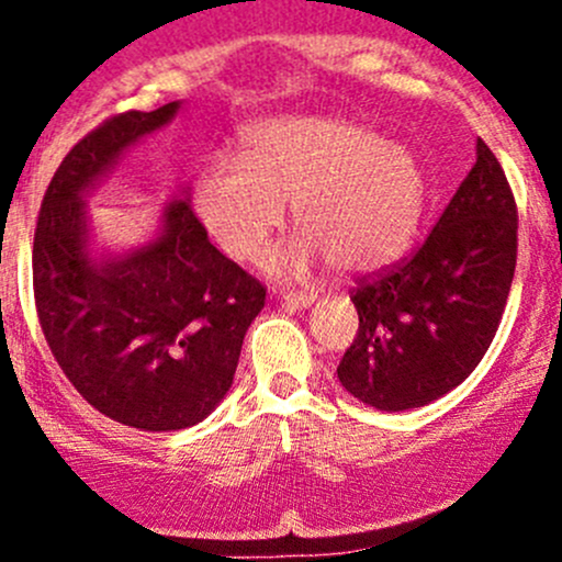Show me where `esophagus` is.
<instances>
[{"label": "esophagus", "instance_id": "obj_1", "mask_svg": "<svg viewBox=\"0 0 562 562\" xmlns=\"http://www.w3.org/2000/svg\"><path fill=\"white\" fill-rule=\"evenodd\" d=\"M282 299H285V304H291V307H299V310H307L313 307L317 293H282Z\"/></svg>", "mask_w": 562, "mask_h": 562}]
</instances>
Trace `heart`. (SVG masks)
Here are the masks:
<instances>
[{
	"instance_id": "b5f03b06",
	"label": "heart",
	"mask_w": 562,
	"mask_h": 562,
	"mask_svg": "<svg viewBox=\"0 0 562 562\" xmlns=\"http://www.w3.org/2000/svg\"><path fill=\"white\" fill-rule=\"evenodd\" d=\"M293 206L296 241L266 258L271 271L331 260L364 274L405 252L427 203V179L407 146L339 116L255 122L239 162L209 157L195 173L192 209L209 239L234 260L263 252Z\"/></svg>"
}]
</instances>
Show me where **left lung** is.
<instances>
[{
  "label": "left lung",
  "mask_w": 562,
  "mask_h": 562,
  "mask_svg": "<svg viewBox=\"0 0 562 562\" xmlns=\"http://www.w3.org/2000/svg\"><path fill=\"white\" fill-rule=\"evenodd\" d=\"M517 266V203L501 162H475L411 260L353 291L359 334L337 378L375 411L424 407L479 367L501 326Z\"/></svg>",
  "instance_id": "obj_1"
}]
</instances>
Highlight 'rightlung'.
Instances as JSON below:
<instances>
[{"mask_svg": "<svg viewBox=\"0 0 562 562\" xmlns=\"http://www.w3.org/2000/svg\"><path fill=\"white\" fill-rule=\"evenodd\" d=\"M179 108L119 113L78 140L45 190L32 252L37 317L61 372L103 416L144 432L195 427L225 400L266 302L263 285L209 241L190 187L146 241L94 245L87 198Z\"/></svg>", "mask_w": 562, "mask_h": 562, "instance_id": "add662e5", "label": "right lung"}]
</instances>
